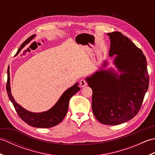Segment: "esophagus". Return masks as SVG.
Returning a JSON list of instances; mask_svg holds the SVG:
<instances>
[{"instance_id": "obj_1", "label": "esophagus", "mask_w": 155, "mask_h": 155, "mask_svg": "<svg viewBox=\"0 0 155 155\" xmlns=\"http://www.w3.org/2000/svg\"><path fill=\"white\" fill-rule=\"evenodd\" d=\"M80 85L81 87H86L87 85V81H85L84 79H81L80 81Z\"/></svg>"}]
</instances>
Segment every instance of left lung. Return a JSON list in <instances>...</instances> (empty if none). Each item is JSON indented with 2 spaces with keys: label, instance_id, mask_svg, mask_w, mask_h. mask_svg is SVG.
Returning a JSON list of instances; mask_svg holds the SVG:
<instances>
[{
  "label": "left lung",
  "instance_id": "left-lung-1",
  "mask_svg": "<svg viewBox=\"0 0 155 155\" xmlns=\"http://www.w3.org/2000/svg\"><path fill=\"white\" fill-rule=\"evenodd\" d=\"M110 40L109 57L118 69L100 70L86 81L92 90V109L95 118L107 125L132 119L139 113L149 88L147 62L143 51L120 32L107 33Z\"/></svg>",
  "mask_w": 155,
  "mask_h": 155
}]
</instances>
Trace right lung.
I'll return each instance as SVG.
<instances>
[{
	"instance_id": "right-lung-1",
	"label": "right lung",
	"mask_w": 155,
	"mask_h": 155,
	"mask_svg": "<svg viewBox=\"0 0 155 155\" xmlns=\"http://www.w3.org/2000/svg\"><path fill=\"white\" fill-rule=\"evenodd\" d=\"M36 35H32V37L28 38L27 41H25L21 48H20L16 53H18L25 45L28 43V42L31 41V39L33 38ZM7 83H6V91L10 101H11L13 106H14L16 113H18V116L21 117L23 121L28 124L30 126L37 128H51L56 126L59 124L63 120V118L67 113L68 108V103L71 98L73 96L74 94L79 91L81 88L78 87V83H76L73 86L68 88L66 90L61 97L59 98L53 107L50 109L42 112V113H32L27 110L25 109L21 105L18 104L15 101V98H13L11 94V85H10V73L9 69L7 72Z\"/></svg>"
}]
</instances>
